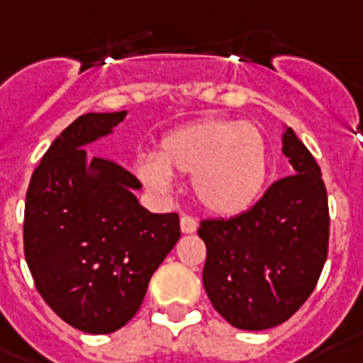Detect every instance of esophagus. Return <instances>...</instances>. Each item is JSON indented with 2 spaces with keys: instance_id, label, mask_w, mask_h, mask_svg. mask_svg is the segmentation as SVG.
<instances>
[{
  "instance_id": "1",
  "label": "esophagus",
  "mask_w": 363,
  "mask_h": 363,
  "mask_svg": "<svg viewBox=\"0 0 363 363\" xmlns=\"http://www.w3.org/2000/svg\"><path fill=\"white\" fill-rule=\"evenodd\" d=\"M179 227H182V233L184 235H191V233L196 231V221L189 216H184L182 220H179Z\"/></svg>"
}]
</instances>
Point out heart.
Returning <instances> with one entry per match:
<instances>
[{"instance_id": "heart-1", "label": "heart", "mask_w": 363, "mask_h": 363, "mask_svg": "<svg viewBox=\"0 0 363 363\" xmlns=\"http://www.w3.org/2000/svg\"><path fill=\"white\" fill-rule=\"evenodd\" d=\"M136 172L153 191L170 189L172 174H193L191 189L204 210L238 216L254 206L265 187V138L255 125L202 119L167 132L157 159L143 157Z\"/></svg>"}]
</instances>
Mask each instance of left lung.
<instances>
[{"label": "left lung", "mask_w": 363, "mask_h": 363, "mask_svg": "<svg viewBox=\"0 0 363 363\" xmlns=\"http://www.w3.org/2000/svg\"><path fill=\"white\" fill-rule=\"evenodd\" d=\"M282 153L294 176L267 189L252 210L206 220L202 282L213 308L238 330L284 324L313 294L328 257L330 212L320 167L289 126Z\"/></svg>", "instance_id": "1"}]
</instances>
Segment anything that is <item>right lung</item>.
I'll use <instances>...</instances> for the list:
<instances>
[{
	"mask_svg": "<svg viewBox=\"0 0 363 363\" xmlns=\"http://www.w3.org/2000/svg\"><path fill=\"white\" fill-rule=\"evenodd\" d=\"M128 111L85 113L50 143L26 193L24 254L35 288L64 322L113 333L138 313L153 272L179 238L178 213H151L142 185L86 145Z\"/></svg>",
	"mask_w": 363,
	"mask_h": 363,
	"instance_id": "add662e5",
	"label": "right lung"
}]
</instances>
